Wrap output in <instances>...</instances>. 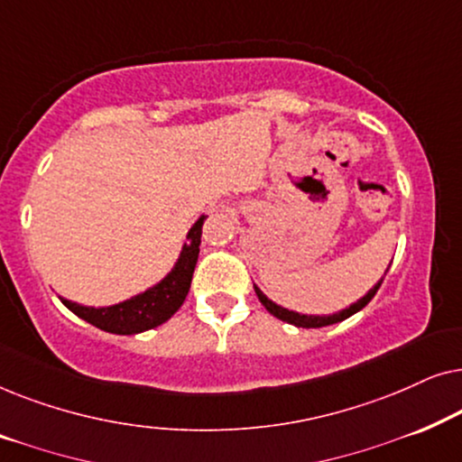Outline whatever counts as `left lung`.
<instances>
[{
	"instance_id": "1",
	"label": "left lung",
	"mask_w": 462,
	"mask_h": 462,
	"mask_svg": "<svg viewBox=\"0 0 462 462\" xmlns=\"http://www.w3.org/2000/svg\"><path fill=\"white\" fill-rule=\"evenodd\" d=\"M389 271V269H387ZM387 275V273H384ZM384 280V277H383ZM383 280L376 283L374 288L372 290H368V294L365 296H362V299H359L357 302H353V305L349 307V309H343V311H338V313H334V315H300V313H294V311H288V309H283V307H280V305H275L273 300H269L267 296H264L261 290H258L256 286H254V292H256V296H258V300L263 302L264 305V309H267V311L271 313V315H275L277 319H282V321H288V324H294V326H299V328H321V326H330V324H338V321H343V319H346V318H351L353 313H357V311H362V309L368 305V302L374 299V294H376V290L381 288V283H383Z\"/></svg>"
}]
</instances>
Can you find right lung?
<instances>
[{
  "mask_svg": "<svg viewBox=\"0 0 462 462\" xmlns=\"http://www.w3.org/2000/svg\"><path fill=\"white\" fill-rule=\"evenodd\" d=\"M204 220L206 217H199L198 223L191 226L187 236L189 244L182 245L180 258L174 264V269L160 283L149 288L147 292L132 296L130 300H124L113 307L94 309L60 299L62 305L78 315V318L86 319L88 324L111 334H138L163 324V321H168L179 311L187 299L189 288H191L193 271L199 256L201 225H204Z\"/></svg>",
  "mask_w": 462,
  "mask_h": 462,
  "instance_id": "right-lung-1",
  "label": "right lung"
}]
</instances>
